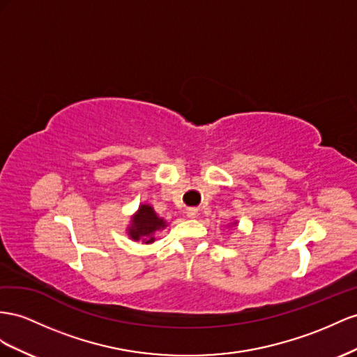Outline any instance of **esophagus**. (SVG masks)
<instances>
[{"mask_svg":"<svg viewBox=\"0 0 357 357\" xmlns=\"http://www.w3.org/2000/svg\"><path fill=\"white\" fill-rule=\"evenodd\" d=\"M188 218H197V210H194V208L188 210Z\"/></svg>","mask_w":357,"mask_h":357,"instance_id":"obj_1","label":"esophagus"}]
</instances>
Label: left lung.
Masks as SVG:
<instances>
[{"label": "left lung", "mask_w": 357, "mask_h": 357, "mask_svg": "<svg viewBox=\"0 0 357 357\" xmlns=\"http://www.w3.org/2000/svg\"><path fill=\"white\" fill-rule=\"evenodd\" d=\"M237 224H238L237 220H233V222H229V224H228V228H233V227H234V228H237Z\"/></svg>", "instance_id": "1"}]
</instances>
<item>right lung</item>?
Listing matches in <instances>:
<instances>
[{
  "instance_id": "add662e5",
  "label": "right lung",
  "mask_w": 357,
  "mask_h": 357,
  "mask_svg": "<svg viewBox=\"0 0 357 357\" xmlns=\"http://www.w3.org/2000/svg\"><path fill=\"white\" fill-rule=\"evenodd\" d=\"M168 227L167 220L163 218H159L150 204L144 202L139 204L138 210L130 216V222L126 228V233L133 242H141L146 245H151L155 242L156 231L165 229Z\"/></svg>"
}]
</instances>
